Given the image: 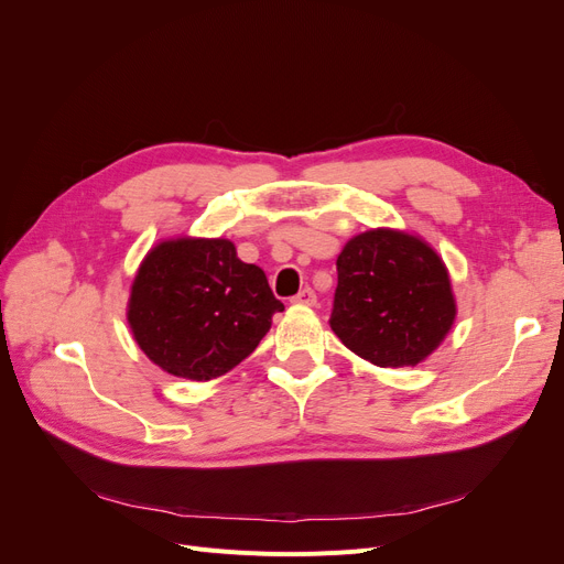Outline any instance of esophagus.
Returning <instances> with one entry per match:
<instances>
[{
    "mask_svg": "<svg viewBox=\"0 0 564 564\" xmlns=\"http://www.w3.org/2000/svg\"><path fill=\"white\" fill-rule=\"evenodd\" d=\"M292 301L299 303V305H315V303H317V296H315L313 289H301V292H299Z\"/></svg>",
    "mask_w": 564,
    "mask_h": 564,
    "instance_id": "1",
    "label": "esophagus"
}]
</instances>
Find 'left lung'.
I'll list each match as a JSON object with an SVG mask.
<instances>
[{
  "label": "left lung",
  "mask_w": 564,
  "mask_h": 564,
  "mask_svg": "<svg viewBox=\"0 0 564 564\" xmlns=\"http://www.w3.org/2000/svg\"><path fill=\"white\" fill-rule=\"evenodd\" d=\"M332 329L377 367H416L456 319L449 270L419 235L373 228L350 237L336 259Z\"/></svg>",
  "instance_id": "left-lung-1"
}]
</instances>
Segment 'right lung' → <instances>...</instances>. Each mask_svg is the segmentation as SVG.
I'll use <instances>...</instances> for the list:
<instances>
[{"instance_id":"add662e5","label":"right lung","mask_w":564,"mask_h":564,"mask_svg":"<svg viewBox=\"0 0 564 564\" xmlns=\"http://www.w3.org/2000/svg\"><path fill=\"white\" fill-rule=\"evenodd\" d=\"M284 305L265 272L224 237H169L131 282L127 322L152 365L187 381L224 377L249 357Z\"/></svg>"}]
</instances>
